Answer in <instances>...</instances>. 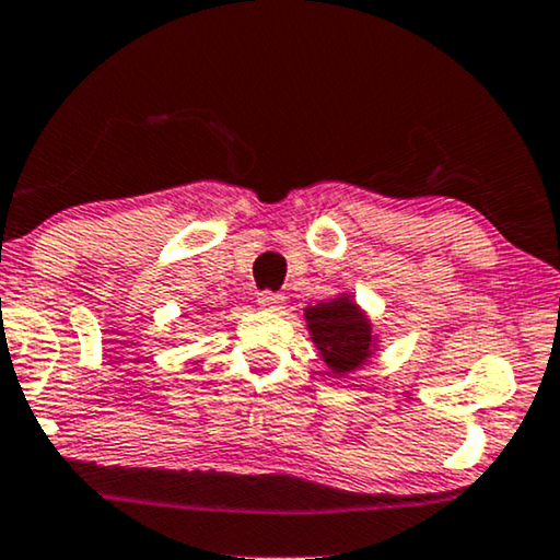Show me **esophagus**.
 Wrapping results in <instances>:
<instances>
[{"label": "esophagus", "mask_w": 560, "mask_h": 560, "mask_svg": "<svg viewBox=\"0 0 560 560\" xmlns=\"http://www.w3.org/2000/svg\"><path fill=\"white\" fill-rule=\"evenodd\" d=\"M257 303L259 308L265 311H282L285 308V295L275 293V290H262V293L257 295Z\"/></svg>", "instance_id": "1"}]
</instances>
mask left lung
I'll return each mask as SVG.
<instances>
[{
  "mask_svg": "<svg viewBox=\"0 0 560 560\" xmlns=\"http://www.w3.org/2000/svg\"><path fill=\"white\" fill-rule=\"evenodd\" d=\"M306 322L318 352L331 373H350L365 365L373 354V334L370 322L350 298H331L306 308Z\"/></svg>",
  "mask_w": 560,
  "mask_h": 560,
  "instance_id": "1",
  "label": "left lung"
}]
</instances>
